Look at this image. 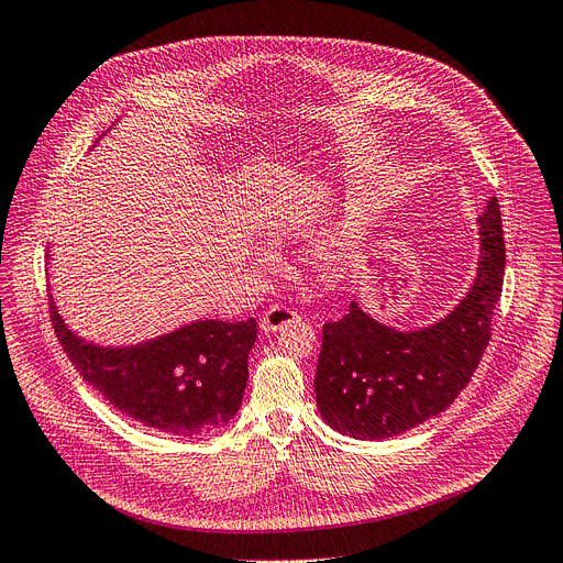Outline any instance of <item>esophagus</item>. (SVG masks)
<instances>
[{"instance_id":"34e87169","label":"esophagus","mask_w":563,"mask_h":563,"mask_svg":"<svg viewBox=\"0 0 563 563\" xmlns=\"http://www.w3.org/2000/svg\"><path fill=\"white\" fill-rule=\"evenodd\" d=\"M301 316L297 313V310H292V308H285V306H271L266 313L262 316V322H260V327H262V331H266V334H271V331H278V329H283V327H287V324H292V322H297Z\"/></svg>"}]
</instances>
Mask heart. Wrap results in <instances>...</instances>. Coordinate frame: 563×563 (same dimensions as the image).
Here are the masks:
<instances>
[{
	"label": "heart",
	"mask_w": 563,
	"mask_h": 563,
	"mask_svg": "<svg viewBox=\"0 0 563 563\" xmlns=\"http://www.w3.org/2000/svg\"><path fill=\"white\" fill-rule=\"evenodd\" d=\"M339 255V243L334 239L329 241H320L318 243V257L324 260V262H334Z\"/></svg>",
	"instance_id": "1"
}]
</instances>
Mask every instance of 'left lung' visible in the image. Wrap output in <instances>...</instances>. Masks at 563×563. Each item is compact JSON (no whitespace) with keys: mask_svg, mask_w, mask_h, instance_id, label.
<instances>
[{"mask_svg":"<svg viewBox=\"0 0 563 563\" xmlns=\"http://www.w3.org/2000/svg\"><path fill=\"white\" fill-rule=\"evenodd\" d=\"M481 260L468 292L439 322L397 329L371 318L357 299L322 327L316 371L320 415L360 441H385L443 412L468 385L492 339L501 299L506 245L496 197L487 199Z\"/></svg>","mask_w":563,"mask_h":563,"instance_id":"8db88e82","label":"left lung"}]
</instances>
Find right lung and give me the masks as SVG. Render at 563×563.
<instances>
[{
  "mask_svg": "<svg viewBox=\"0 0 563 563\" xmlns=\"http://www.w3.org/2000/svg\"><path fill=\"white\" fill-rule=\"evenodd\" d=\"M51 313L80 378L143 427L201 439L236 418L257 320H195L141 343L101 345L65 322L53 295Z\"/></svg>",
  "mask_w": 563,
  "mask_h": 563,
  "instance_id": "right-lung-1",
  "label": "right lung"
}]
</instances>
